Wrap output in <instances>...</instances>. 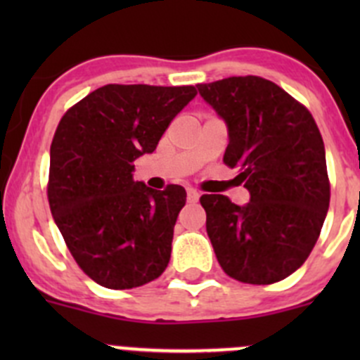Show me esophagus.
I'll use <instances>...</instances> for the list:
<instances>
[{"label":"esophagus","instance_id":"1","mask_svg":"<svg viewBox=\"0 0 360 360\" xmlns=\"http://www.w3.org/2000/svg\"><path fill=\"white\" fill-rule=\"evenodd\" d=\"M186 198H188V202H190V203H197L198 198H200V193H198L197 190H193V188H188Z\"/></svg>","mask_w":360,"mask_h":360}]
</instances>
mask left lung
<instances>
[{
    "label": "left lung",
    "mask_w": 360,
    "mask_h": 360,
    "mask_svg": "<svg viewBox=\"0 0 360 360\" xmlns=\"http://www.w3.org/2000/svg\"><path fill=\"white\" fill-rule=\"evenodd\" d=\"M226 122L223 162L238 169L250 202L202 195L207 235L224 274L245 284L284 281L307 261L329 209L326 150L311 112L259 76L200 83Z\"/></svg>",
    "instance_id": "left-lung-1"
}]
</instances>
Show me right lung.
Listing matches in <instances>:
<instances>
[{
	"mask_svg": "<svg viewBox=\"0 0 360 360\" xmlns=\"http://www.w3.org/2000/svg\"><path fill=\"white\" fill-rule=\"evenodd\" d=\"M197 89L104 85L69 108L50 146V210L78 266L108 289H132L167 268L186 191L134 181Z\"/></svg>",
	"mask_w": 360,
	"mask_h": 360,
	"instance_id": "right-lung-1",
	"label": "right lung"
}]
</instances>
